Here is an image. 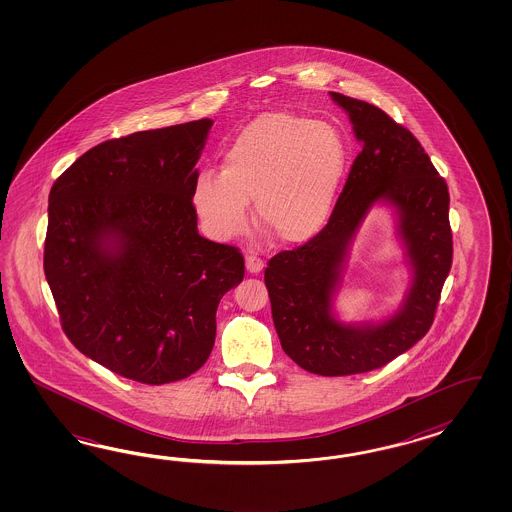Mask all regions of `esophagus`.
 I'll return each instance as SVG.
<instances>
[{
	"mask_svg": "<svg viewBox=\"0 0 512 512\" xmlns=\"http://www.w3.org/2000/svg\"><path fill=\"white\" fill-rule=\"evenodd\" d=\"M246 268H248V272H251V274L263 272V259L257 257V255H246Z\"/></svg>",
	"mask_w": 512,
	"mask_h": 512,
	"instance_id": "1",
	"label": "esophagus"
}]
</instances>
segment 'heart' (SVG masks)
<instances>
[{"label": "heart", "instance_id": "heart-1", "mask_svg": "<svg viewBox=\"0 0 512 512\" xmlns=\"http://www.w3.org/2000/svg\"><path fill=\"white\" fill-rule=\"evenodd\" d=\"M349 171V148L334 125L291 112L251 120L225 148L219 172L193 186V208L217 240L244 231L248 202L259 227L283 244L325 229Z\"/></svg>", "mask_w": 512, "mask_h": 512}]
</instances>
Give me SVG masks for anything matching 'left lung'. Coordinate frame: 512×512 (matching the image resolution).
Masks as SVG:
<instances>
[{
	"label": "left lung",
	"instance_id": "obj_1",
	"mask_svg": "<svg viewBox=\"0 0 512 512\" xmlns=\"http://www.w3.org/2000/svg\"><path fill=\"white\" fill-rule=\"evenodd\" d=\"M330 97L349 114L362 152L325 229L304 246L274 255L264 270L283 351L306 372L326 377L372 372L424 338L452 264L449 187L419 140L375 105L336 92ZM377 201L395 208L412 283L387 320L343 324L333 298L348 246Z\"/></svg>",
	"mask_w": 512,
	"mask_h": 512
}]
</instances>
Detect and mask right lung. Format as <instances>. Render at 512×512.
I'll use <instances>...</instances> for the list:
<instances>
[{"instance_id": "add662e5", "label": "right lung", "mask_w": 512, "mask_h": 512, "mask_svg": "<svg viewBox=\"0 0 512 512\" xmlns=\"http://www.w3.org/2000/svg\"><path fill=\"white\" fill-rule=\"evenodd\" d=\"M212 120L97 144L48 197L45 276L63 332L127 379L165 385L208 360L238 249L202 238L193 208Z\"/></svg>"}]
</instances>
